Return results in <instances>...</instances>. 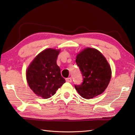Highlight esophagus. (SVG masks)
<instances>
[{
	"instance_id": "1",
	"label": "esophagus",
	"mask_w": 135,
	"mask_h": 135,
	"mask_svg": "<svg viewBox=\"0 0 135 135\" xmlns=\"http://www.w3.org/2000/svg\"><path fill=\"white\" fill-rule=\"evenodd\" d=\"M65 80H66V81H67V82H72V78H70H70H66Z\"/></svg>"
}]
</instances>
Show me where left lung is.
<instances>
[{"label": "left lung", "instance_id": "8db88e82", "mask_svg": "<svg viewBox=\"0 0 135 135\" xmlns=\"http://www.w3.org/2000/svg\"><path fill=\"white\" fill-rule=\"evenodd\" d=\"M75 61L83 77L81 85H75L81 96L90 99L104 92L111 77L110 65L104 56L96 49L88 47L78 54Z\"/></svg>", "mask_w": 135, "mask_h": 135}]
</instances>
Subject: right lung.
<instances>
[{"instance_id": "add662e5", "label": "right lung", "mask_w": 135, "mask_h": 135, "mask_svg": "<svg viewBox=\"0 0 135 135\" xmlns=\"http://www.w3.org/2000/svg\"><path fill=\"white\" fill-rule=\"evenodd\" d=\"M60 50L46 49L37 55L26 71L28 84L37 96L50 98L65 82L57 64Z\"/></svg>"}]
</instances>
